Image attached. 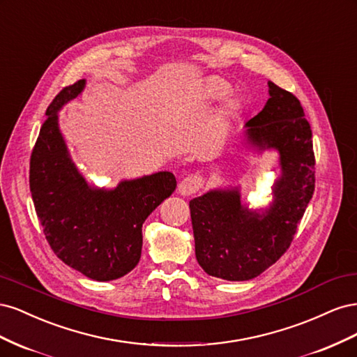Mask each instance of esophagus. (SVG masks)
I'll return each mask as SVG.
<instances>
[{
  "instance_id": "1",
  "label": "esophagus",
  "mask_w": 357,
  "mask_h": 357,
  "mask_svg": "<svg viewBox=\"0 0 357 357\" xmlns=\"http://www.w3.org/2000/svg\"><path fill=\"white\" fill-rule=\"evenodd\" d=\"M202 185H204V180L201 176L190 174L178 183L177 192L181 197H190V195H195L197 192H199Z\"/></svg>"
}]
</instances>
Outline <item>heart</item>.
Returning <instances> with one entry per match:
<instances>
[{
	"instance_id": "1",
	"label": "heart",
	"mask_w": 357,
	"mask_h": 357,
	"mask_svg": "<svg viewBox=\"0 0 357 357\" xmlns=\"http://www.w3.org/2000/svg\"><path fill=\"white\" fill-rule=\"evenodd\" d=\"M202 92L205 95V98L215 101V100L223 98L225 95H228L231 92V86H229V83H226L222 79L211 77L204 83ZM240 110H241L240 98H236V96H231V98L226 100L225 104L222 105L220 119H223V121H225V119H231L235 114H238Z\"/></svg>"
}]
</instances>
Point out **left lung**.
I'll list each match as a JSON object with an SVG mask.
<instances>
[{"label":"left lung","instance_id":"8db88e82","mask_svg":"<svg viewBox=\"0 0 357 357\" xmlns=\"http://www.w3.org/2000/svg\"><path fill=\"white\" fill-rule=\"evenodd\" d=\"M269 98L245 123L244 143L277 150L280 176L268 207L252 210L240 188L213 189L189 202L197 261L213 277L245 282L287 250L314 192L311 128L294 93L268 82Z\"/></svg>","mask_w":357,"mask_h":357}]
</instances>
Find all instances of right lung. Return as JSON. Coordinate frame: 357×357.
<instances>
[{"label": "right lung", "mask_w": 357, "mask_h": 357, "mask_svg": "<svg viewBox=\"0 0 357 357\" xmlns=\"http://www.w3.org/2000/svg\"><path fill=\"white\" fill-rule=\"evenodd\" d=\"M82 79L63 88L46 110L29 162V189L52 250L63 264L96 282L121 278L142 257V228L171 197L172 172L123 180L114 189L91 186L73 162L58 113L83 92Z\"/></svg>", "instance_id": "right-lung-1"}]
</instances>
